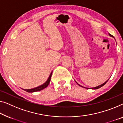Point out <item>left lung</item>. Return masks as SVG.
<instances>
[{"label": "left lung", "instance_id": "1", "mask_svg": "<svg viewBox=\"0 0 123 123\" xmlns=\"http://www.w3.org/2000/svg\"><path fill=\"white\" fill-rule=\"evenodd\" d=\"M109 35L110 36H113L112 35H111V34H109ZM108 80H107V81H106L105 82H104V83H103V84H102V85H100V86H97V87H94V88H91V89H98V88H100V87H102V86H103L104 85H105V84H106V83H107V82H108ZM78 84V83H77ZM79 85L80 86V87H82V86H80V85Z\"/></svg>", "mask_w": 123, "mask_h": 123}]
</instances>
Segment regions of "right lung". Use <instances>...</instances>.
Instances as JSON below:
<instances>
[{"label":"right lung","instance_id":"add662e5","mask_svg":"<svg viewBox=\"0 0 123 123\" xmlns=\"http://www.w3.org/2000/svg\"><path fill=\"white\" fill-rule=\"evenodd\" d=\"M52 72L51 73L50 76H49V77L48 78V80H47V81L45 83H43V85H42L41 86H38V87H37L34 88H32V89H24V90L26 92H29V93L35 92H38V91L43 90V89L45 88H46L47 86H48V85H49V83H50L51 78V76H52Z\"/></svg>","mask_w":123,"mask_h":123}]
</instances>
